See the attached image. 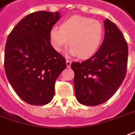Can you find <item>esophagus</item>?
I'll return each mask as SVG.
<instances>
[{"instance_id":"obj_1","label":"esophagus","mask_w":135,"mask_h":135,"mask_svg":"<svg viewBox=\"0 0 135 135\" xmlns=\"http://www.w3.org/2000/svg\"><path fill=\"white\" fill-rule=\"evenodd\" d=\"M66 66H67L68 68H69L70 66H71V62L70 61V60H66Z\"/></svg>"}]
</instances>
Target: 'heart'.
Segmentation results:
<instances>
[{
	"label": "heart",
	"mask_w": 135,
	"mask_h": 135,
	"mask_svg": "<svg viewBox=\"0 0 135 135\" xmlns=\"http://www.w3.org/2000/svg\"><path fill=\"white\" fill-rule=\"evenodd\" d=\"M104 37L100 22L89 17L75 15L64 21L60 28L53 27L49 32V41L57 52H61L69 44L71 45L67 55L89 58L100 48Z\"/></svg>",
	"instance_id": "obj_1"
}]
</instances>
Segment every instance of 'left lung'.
<instances>
[{
    "instance_id": "1",
    "label": "left lung",
    "mask_w": 135,
    "mask_h": 135,
    "mask_svg": "<svg viewBox=\"0 0 135 135\" xmlns=\"http://www.w3.org/2000/svg\"><path fill=\"white\" fill-rule=\"evenodd\" d=\"M105 36L98 51L82 63L73 62L76 99L85 106L102 104L112 97L125 78L128 45L118 26L104 21Z\"/></svg>"
}]
</instances>
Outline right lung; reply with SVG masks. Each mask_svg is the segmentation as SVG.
I'll use <instances>...</instances> for the list:
<instances>
[{
    "mask_svg": "<svg viewBox=\"0 0 135 135\" xmlns=\"http://www.w3.org/2000/svg\"><path fill=\"white\" fill-rule=\"evenodd\" d=\"M60 17L58 12L29 14L6 40V78L17 95L31 105H46L52 100L56 80L66 68L65 58L49 41L50 29Z\"/></svg>",
    "mask_w": 135,
    "mask_h": 135,
    "instance_id": "1",
    "label": "right lung"
}]
</instances>
